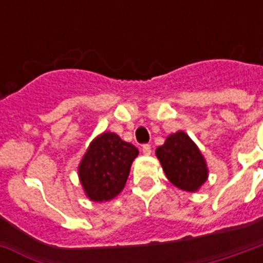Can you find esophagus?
Segmentation results:
<instances>
[{
	"label": "esophagus",
	"instance_id": "34e87169",
	"mask_svg": "<svg viewBox=\"0 0 263 263\" xmlns=\"http://www.w3.org/2000/svg\"><path fill=\"white\" fill-rule=\"evenodd\" d=\"M142 152H143L144 156H150L152 154V146L150 144H143L142 146Z\"/></svg>",
	"mask_w": 263,
	"mask_h": 263
}]
</instances>
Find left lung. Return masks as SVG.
I'll return each mask as SVG.
<instances>
[{
    "mask_svg": "<svg viewBox=\"0 0 263 263\" xmlns=\"http://www.w3.org/2000/svg\"><path fill=\"white\" fill-rule=\"evenodd\" d=\"M156 154L169 181L180 190L196 191L208 179V168L199 148L184 132L169 135Z\"/></svg>",
    "mask_w": 263,
    "mask_h": 263,
    "instance_id": "obj_1",
    "label": "left lung"
}]
</instances>
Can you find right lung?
Instances as JSON below:
<instances>
[{"instance_id": "add662e5", "label": "right lung", "mask_w": 263, "mask_h": 263, "mask_svg": "<svg viewBox=\"0 0 263 263\" xmlns=\"http://www.w3.org/2000/svg\"><path fill=\"white\" fill-rule=\"evenodd\" d=\"M138 148L111 132L99 135L80 162L79 176L91 200L103 202L119 195L127 183Z\"/></svg>"}]
</instances>
